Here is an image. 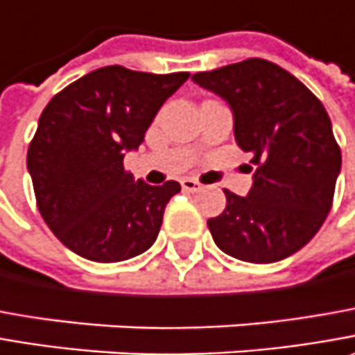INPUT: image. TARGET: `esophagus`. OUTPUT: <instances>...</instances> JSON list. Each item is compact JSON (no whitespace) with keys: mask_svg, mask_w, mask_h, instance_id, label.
Wrapping results in <instances>:
<instances>
[{"mask_svg":"<svg viewBox=\"0 0 355 355\" xmlns=\"http://www.w3.org/2000/svg\"><path fill=\"white\" fill-rule=\"evenodd\" d=\"M180 187H182V190H187V192H198V190H202V184L198 180H194V178H182L180 180Z\"/></svg>","mask_w":355,"mask_h":355,"instance_id":"obj_1","label":"esophagus"}]
</instances>
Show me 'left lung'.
<instances>
[{
	"instance_id": "left-lung-1",
	"label": "left lung",
	"mask_w": 355,
	"mask_h": 355,
	"mask_svg": "<svg viewBox=\"0 0 355 355\" xmlns=\"http://www.w3.org/2000/svg\"><path fill=\"white\" fill-rule=\"evenodd\" d=\"M192 80L226 100L253 165L248 196L224 190L226 210L208 220L216 245L241 261L285 259L314 238L332 208L342 153L330 117L299 78L263 58Z\"/></svg>"
}]
</instances>
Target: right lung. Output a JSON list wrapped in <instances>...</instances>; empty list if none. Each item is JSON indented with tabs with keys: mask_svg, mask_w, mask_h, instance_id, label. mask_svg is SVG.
Here are the masks:
<instances>
[{
	"mask_svg": "<svg viewBox=\"0 0 355 355\" xmlns=\"http://www.w3.org/2000/svg\"><path fill=\"white\" fill-rule=\"evenodd\" d=\"M189 72L104 67L46 104L27 151L39 212L68 250L98 263L131 259L155 243L177 180L151 187L123 168L157 112Z\"/></svg>",
	"mask_w": 355,
	"mask_h": 355,
	"instance_id": "add662e5",
	"label": "right lung"
}]
</instances>
